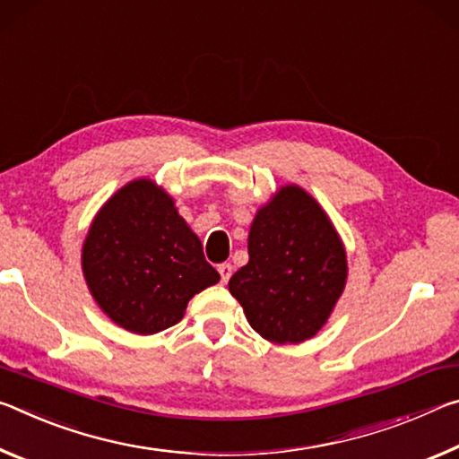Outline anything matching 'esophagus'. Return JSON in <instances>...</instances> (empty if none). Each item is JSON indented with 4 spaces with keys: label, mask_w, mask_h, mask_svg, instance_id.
<instances>
[{
    "label": "esophagus",
    "mask_w": 459,
    "mask_h": 459,
    "mask_svg": "<svg viewBox=\"0 0 459 459\" xmlns=\"http://www.w3.org/2000/svg\"><path fill=\"white\" fill-rule=\"evenodd\" d=\"M217 273H220V276H221V282L225 284V282L230 281L231 273H234V266H231L230 262H225V264H220V268H217Z\"/></svg>",
    "instance_id": "34e87169"
}]
</instances>
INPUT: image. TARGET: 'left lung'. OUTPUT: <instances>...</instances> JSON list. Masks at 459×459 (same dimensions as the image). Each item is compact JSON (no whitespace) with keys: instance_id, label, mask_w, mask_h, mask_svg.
Masks as SVG:
<instances>
[{"instance_id":"left-lung-1","label":"left lung","mask_w":459,"mask_h":459,"mask_svg":"<svg viewBox=\"0 0 459 459\" xmlns=\"http://www.w3.org/2000/svg\"><path fill=\"white\" fill-rule=\"evenodd\" d=\"M247 264L230 279L254 332L299 343L327 321L345 284V252L311 195L284 186L262 207L247 238Z\"/></svg>"}]
</instances>
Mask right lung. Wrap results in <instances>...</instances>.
Here are the masks:
<instances>
[{
  "instance_id": "obj_1",
  "label": "right lung",
  "mask_w": 459,
  "mask_h": 459,
  "mask_svg": "<svg viewBox=\"0 0 459 459\" xmlns=\"http://www.w3.org/2000/svg\"><path fill=\"white\" fill-rule=\"evenodd\" d=\"M82 273L101 309L140 335L177 325L191 297L220 281L172 199L146 178L126 185L95 217Z\"/></svg>"
}]
</instances>
